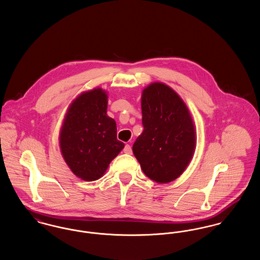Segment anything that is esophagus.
<instances>
[{
	"label": "esophagus",
	"instance_id": "1",
	"mask_svg": "<svg viewBox=\"0 0 260 260\" xmlns=\"http://www.w3.org/2000/svg\"><path fill=\"white\" fill-rule=\"evenodd\" d=\"M124 152L125 154H132V153H133L132 147H131L128 144H126V145L124 146Z\"/></svg>",
	"mask_w": 260,
	"mask_h": 260
}]
</instances>
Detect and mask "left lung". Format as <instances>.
<instances>
[{
    "mask_svg": "<svg viewBox=\"0 0 260 260\" xmlns=\"http://www.w3.org/2000/svg\"><path fill=\"white\" fill-rule=\"evenodd\" d=\"M143 132L133 152L149 178L159 184L179 177L192 160L196 129L185 102L168 85L155 82L142 90Z\"/></svg>",
    "mask_w": 260,
    "mask_h": 260,
    "instance_id": "1",
    "label": "left lung"
}]
</instances>
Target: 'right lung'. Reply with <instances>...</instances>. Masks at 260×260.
I'll return each instance as SVG.
<instances>
[{"label":"right lung","mask_w":260,"mask_h":260,"mask_svg":"<svg viewBox=\"0 0 260 260\" xmlns=\"http://www.w3.org/2000/svg\"><path fill=\"white\" fill-rule=\"evenodd\" d=\"M108 94L101 87L84 91L71 102L59 133L62 157L85 181L98 180L124 149L117 125L107 115Z\"/></svg>","instance_id":"1"}]
</instances>
